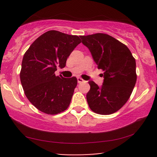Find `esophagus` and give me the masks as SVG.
Wrapping results in <instances>:
<instances>
[{"instance_id": "esophagus-1", "label": "esophagus", "mask_w": 157, "mask_h": 157, "mask_svg": "<svg viewBox=\"0 0 157 157\" xmlns=\"http://www.w3.org/2000/svg\"><path fill=\"white\" fill-rule=\"evenodd\" d=\"M77 82H78V83H81V82H85V80L81 77H77Z\"/></svg>"}]
</instances>
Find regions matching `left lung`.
Returning a JSON list of instances; mask_svg holds the SVG:
<instances>
[{
  "instance_id": "obj_1",
  "label": "left lung",
  "mask_w": 157,
  "mask_h": 157,
  "mask_svg": "<svg viewBox=\"0 0 157 157\" xmlns=\"http://www.w3.org/2000/svg\"><path fill=\"white\" fill-rule=\"evenodd\" d=\"M80 38L91 52L97 68L103 71L101 87L94 81L89 82L88 104L94 112L111 114L130 98L136 82V61L125 44L109 35L97 33Z\"/></svg>"
}]
</instances>
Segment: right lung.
<instances>
[{"label":"right lung","instance_id":"obj_1","mask_svg":"<svg viewBox=\"0 0 157 157\" xmlns=\"http://www.w3.org/2000/svg\"><path fill=\"white\" fill-rule=\"evenodd\" d=\"M81 40L51 30L40 36L25 52L20 73L21 85L29 102L39 111L57 114L68 109L77 85L75 77L56 76L57 68L66 60Z\"/></svg>","mask_w":157,"mask_h":157}]
</instances>
